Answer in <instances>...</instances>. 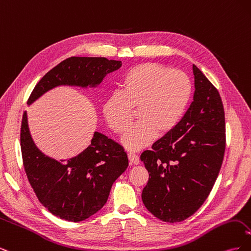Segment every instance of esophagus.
Masks as SVG:
<instances>
[{
  "mask_svg": "<svg viewBox=\"0 0 251 251\" xmlns=\"http://www.w3.org/2000/svg\"><path fill=\"white\" fill-rule=\"evenodd\" d=\"M127 157H128V160H130V162L132 164H139L140 163V159H139L138 155H136L134 153H128Z\"/></svg>",
  "mask_w": 251,
  "mask_h": 251,
  "instance_id": "obj_1",
  "label": "esophagus"
}]
</instances>
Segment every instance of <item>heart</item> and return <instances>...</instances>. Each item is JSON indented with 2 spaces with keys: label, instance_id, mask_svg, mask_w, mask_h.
Returning a JSON list of instances; mask_svg holds the SVG:
<instances>
[{
  "label": "heart",
  "instance_id": "b5f03b06",
  "mask_svg": "<svg viewBox=\"0 0 251 251\" xmlns=\"http://www.w3.org/2000/svg\"><path fill=\"white\" fill-rule=\"evenodd\" d=\"M123 93L104 100L102 114L113 132L125 133L138 110L139 120L123 138L126 148L148 147L158 133L168 134L177 126L191 100L193 86L187 75L160 64L146 63L132 68L121 81Z\"/></svg>",
  "mask_w": 251,
  "mask_h": 251
}]
</instances>
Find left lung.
I'll return each instance as SVG.
<instances>
[{
  "instance_id": "1",
  "label": "left lung",
  "mask_w": 251,
  "mask_h": 251,
  "mask_svg": "<svg viewBox=\"0 0 251 251\" xmlns=\"http://www.w3.org/2000/svg\"><path fill=\"white\" fill-rule=\"evenodd\" d=\"M194 101L177 126L144 151V206L164 222L194 215L211 192L223 162L225 113L218 90L193 65Z\"/></svg>"
}]
</instances>
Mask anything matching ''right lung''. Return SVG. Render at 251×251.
<instances>
[{"label":"right lung","mask_w":251,"mask_h":251,"mask_svg":"<svg viewBox=\"0 0 251 251\" xmlns=\"http://www.w3.org/2000/svg\"><path fill=\"white\" fill-rule=\"evenodd\" d=\"M121 65L120 60L105 57L67 58L36 83L27 103L57 86L95 87ZM21 150L37 199L52 215L72 222L83 221L102 208L113 183L128 165L123 146L98 132L85 151L69 160L59 162L45 156L30 135L26 112L22 118Z\"/></svg>","instance_id":"right-lung-1"}]
</instances>
